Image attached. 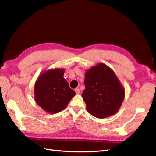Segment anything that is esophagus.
<instances>
[{"label": "esophagus", "mask_w": 156, "mask_h": 156, "mask_svg": "<svg viewBox=\"0 0 156 156\" xmlns=\"http://www.w3.org/2000/svg\"><path fill=\"white\" fill-rule=\"evenodd\" d=\"M75 91L76 92L77 94H80V90L79 88H75Z\"/></svg>", "instance_id": "esophagus-1"}]
</instances>
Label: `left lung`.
Returning a JSON list of instances; mask_svg holds the SVG:
<instances>
[{
    "instance_id": "1",
    "label": "left lung",
    "mask_w": 156,
    "mask_h": 156,
    "mask_svg": "<svg viewBox=\"0 0 156 156\" xmlns=\"http://www.w3.org/2000/svg\"><path fill=\"white\" fill-rule=\"evenodd\" d=\"M82 97L88 112L98 119L115 115L124 101L125 92L114 72L104 64L87 70Z\"/></svg>"
}]
</instances>
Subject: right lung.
Returning <instances> with one entry per match:
<instances>
[{
	"label": "right lung",
	"mask_w": 156,
	"mask_h": 156,
	"mask_svg": "<svg viewBox=\"0 0 156 156\" xmlns=\"http://www.w3.org/2000/svg\"><path fill=\"white\" fill-rule=\"evenodd\" d=\"M64 73L63 69L48 70L35 83V101L46 112L54 114L62 111L75 95L64 78Z\"/></svg>",
	"instance_id": "obj_1"
}]
</instances>
